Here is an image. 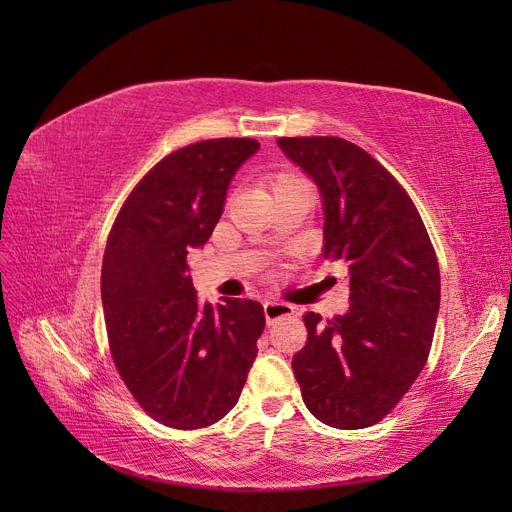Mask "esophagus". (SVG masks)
Here are the masks:
<instances>
[{
	"label": "esophagus",
	"mask_w": 512,
	"mask_h": 512,
	"mask_svg": "<svg viewBox=\"0 0 512 512\" xmlns=\"http://www.w3.org/2000/svg\"><path fill=\"white\" fill-rule=\"evenodd\" d=\"M294 314V307L290 303H284V301H267L265 303V316H267V322L273 324L280 318H286V316H292Z\"/></svg>",
	"instance_id": "34e87169"
}]
</instances>
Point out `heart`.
<instances>
[{"label": "heart", "instance_id": "1", "mask_svg": "<svg viewBox=\"0 0 512 512\" xmlns=\"http://www.w3.org/2000/svg\"><path fill=\"white\" fill-rule=\"evenodd\" d=\"M282 177H288V175H282Z\"/></svg>", "mask_w": 512, "mask_h": 512}]
</instances>
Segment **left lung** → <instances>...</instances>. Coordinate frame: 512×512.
<instances>
[{"mask_svg": "<svg viewBox=\"0 0 512 512\" xmlns=\"http://www.w3.org/2000/svg\"><path fill=\"white\" fill-rule=\"evenodd\" d=\"M277 145L320 188L322 256L350 271L348 314L303 316L294 378L324 425H376L427 363L440 309L436 250L408 192L359 145L337 136H282Z\"/></svg>", "mask_w": 512, "mask_h": 512, "instance_id": "1", "label": "left lung"}]
</instances>
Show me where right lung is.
Segmentation results:
<instances>
[{
    "mask_svg": "<svg viewBox=\"0 0 512 512\" xmlns=\"http://www.w3.org/2000/svg\"><path fill=\"white\" fill-rule=\"evenodd\" d=\"M254 138H211L168 153L134 185L108 232L102 307L123 384L151 418L203 429L239 401L265 329L250 299L196 297L188 252L205 245Z\"/></svg>",
    "mask_w": 512,
    "mask_h": 512,
    "instance_id": "right-lung-1",
    "label": "right lung"
}]
</instances>
